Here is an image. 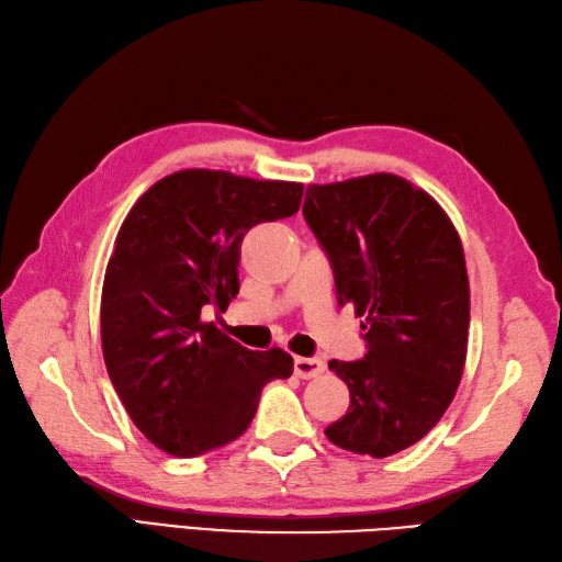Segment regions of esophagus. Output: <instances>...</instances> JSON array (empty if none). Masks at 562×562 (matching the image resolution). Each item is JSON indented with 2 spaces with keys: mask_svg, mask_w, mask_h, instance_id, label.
<instances>
[{
  "mask_svg": "<svg viewBox=\"0 0 562 562\" xmlns=\"http://www.w3.org/2000/svg\"><path fill=\"white\" fill-rule=\"evenodd\" d=\"M325 371V363L321 359H308V357H296L294 359V373L299 378H316Z\"/></svg>",
  "mask_w": 562,
  "mask_h": 562,
  "instance_id": "obj_1",
  "label": "esophagus"
}]
</instances>
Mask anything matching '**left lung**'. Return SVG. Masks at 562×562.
I'll use <instances>...</instances> for the list:
<instances>
[{"instance_id": "1", "label": "left lung", "mask_w": 562, "mask_h": 562, "mask_svg": "<svg viewBox=\"0 0 562 562\" xmlns=\"http://www.w3.org/2000/svg\"><path fill=\"white\" fill-rule=\"evenodd\" d=\"M304 217L330 258L337 304L363 316L369 347L363 359L328 363L349 409L325 436L390 458L422 440L458 393L469 333L460 234L426 191L385 172L311 184Z\"/></svg>"}]
</instances>
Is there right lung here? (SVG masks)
Here are the masks:
<instances>
[{"label":"right lung","instance_id":"obj_1","mask_svg":"<svg viewBox=\"0 0 562 562\" xmlns=\"http://www.w3.org/2000/svg\"><path fill=\"white\" fill-rule=\"evenodd\" d=\"M302 195L296 181L181 169L122 222L102 284L104 367L140 434L175 458L239 438L263 385L292 375L286 351L246 349L201 311L229 306L246 232L294 215Z\"/></svg>","mask_w":562,"mask_h":562}]
</instances>
